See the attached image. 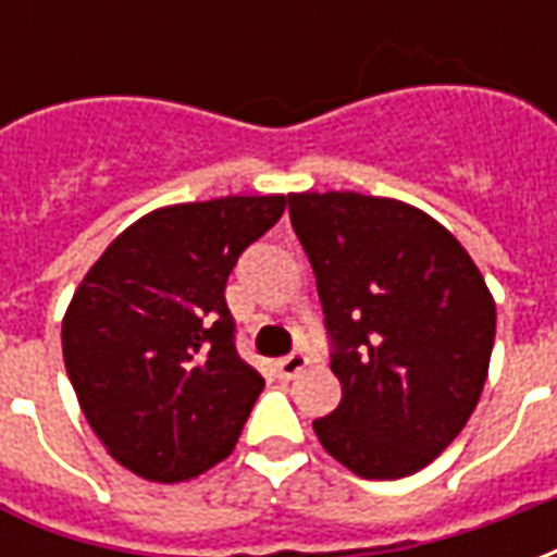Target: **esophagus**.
Returning a JSON list of instances; mask_svg holds the SVG:
<instances>
[{"mask_svg": "<svg viewBox=\"0 0 557 557\" xmlns=\"http://www.w3.org/2000/svg\"><path fill=\"white\" fill-rule=\"evenodd\" d=\"M304 367H307V355H304V351H289L286 358H280L277 361V373L280 379H295Z\"/></svg>", "mask_w": 557, "mask_h": 557, "instance_id": "esophagus-1", "label": "esophagus"}]
</instances>
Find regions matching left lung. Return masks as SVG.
I'll use <instances>...</instances> for the list:
<instances>
[{
  "label": "left lung",
  "instance_id": "8db88e82",
  "mask_svg": "<svg viewBox=\"0 0 557 557\" xmlns=\"http://www.w3.org/2000/svg\"><path fill=\"white\" fill-rule=\"evenodd\" d=\"M343 399L313 430L367 480L409 478L478 406L495 343L483 274L442 223L363 194H292Z\"/></svg>",
  "mask_w": 557,
  "mask_h": 557
}]
</instances>
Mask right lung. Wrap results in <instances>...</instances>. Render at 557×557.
<instances>
[{"mask_svg": "<svg viewBox=\"0 0 557 557\" xmlns=\"http://www.w3.org/2000/svg\"><path fill=\"white\" fill-rule=\"evenodd\" d=\"M286 196L158 208L91 265L62 322L79 409L107 450L160 483L196 478L242 435L265 379L235 351L226 280Z\"/></svg>", "mask_w": 557, "mask_h": 557, "instance_id": "obj_1", "label": "right lung"}]
</instances>
